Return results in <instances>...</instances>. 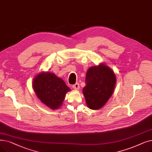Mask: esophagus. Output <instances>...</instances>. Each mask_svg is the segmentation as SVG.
I'll return each mask as SVG.
<instances>
[{
	"mask_svg": "<svg viewBox=\"0 0 152 152\" xmlns=\"http://www.w3.org/2000/svg\"><path fill=\"white\" fill-rule=\"evenodd\" d=\"M72 88L75 90H78L79 89H80V84H79L78 83H76L75 84L72 85Z\"/></svg>",
	"mask_w": 152,
	"mask_h": 152,
	"instance_id": "34e87169",
	"label": "esophagus"
}]
</instances>
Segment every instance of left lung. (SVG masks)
Returning a JSON list of instances; mask_svg holds the SVG:
<instances>
[{
    "instance_id": "obj_1",
    "label": "left lung",
    "mask_w": 152,
    "mask_h": 152,
    "mask_svg": "<svg viewBox=\"0 0 152 152\" xmlns=\"http://www.w3.org/2000/svg\"><path fill=\"white\" fill-rule=\"evenodd\" d=\"M83 89L88 107L92 110L102 107L113 94L116 83L114 71L104 63L89 68Z\"/></svg>"
}]
</instances>
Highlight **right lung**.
Returning a JSON list of instances; mask_svg holds the SVG:
<instances>
[{
  "instance_id": "add662e5",
  "label": "right lung",
  "mask_w": 152,
  "mask_h": 152,
  "mask_svg": "<svg viewBox=\"0 0 152 152\" xmlns=\"http://www.w3.org/2000/svg\"><path fill=\"white\" fill-rule=\"evenodd\" d=\"M32 86L39 101L52 110L61 106L66 94L71 91L61 78L49 71L38 74Z\"/></svg>"
}]
</instances>
